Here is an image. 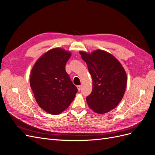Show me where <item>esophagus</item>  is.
I'll use <instances>...</instances> for the list:
<instances>
[{
    "label": "esophagus",
    "instance_id": "34e87169",
    "mask_svg": "<svg viewBox=\"0 0 155 155\" xmlns=\"http://www.w3.org/2000/svg\"><path fill=\"white\" fill-rule=\"evenodd\" d=\"M77 88H78V90L79 91H81V85H79V86H78V87H77Z\"/></svg>",
    "mask_w": 155,
    "mask_h": 155
}]
</instances>
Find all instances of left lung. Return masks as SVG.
Here are the masks:
<instances>
[{"label": "left lung", "mask_w": 155, "mask_h": 155, "mask_svg": "<svg viewBox=\"0 0 155 155\" xmlns=\"http://www.w3.org/2000/svg\"><path fill=\"white\" fill-rule=\"evenodd\" d=\"M92 79V91L87 97L88 107L97 114L114 109L122 100L127 86V74L114 55L102 50L91 53L80 51Z\"/></svg>", "instance_id": "left-lung-1"}]
</instances>
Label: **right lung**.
I'll return each instance as SVG.
<instances>
[{"mask_svg": "<svg viewBox=\"0 0 155 155\" xmlns=\"http://www.w3.org/2000/svg\"><path fill=\"white\" fill-rule=\"evenodd\" d=\"M71 52L61 48L46 51L33 67L30 83L39 106L53 115L67 109L76 96V87L65 70Z\"/></svg>", "mask_w": 155, "mask_h": 155, "instance_id": "1", "label": "right lung"}]
</instances>
